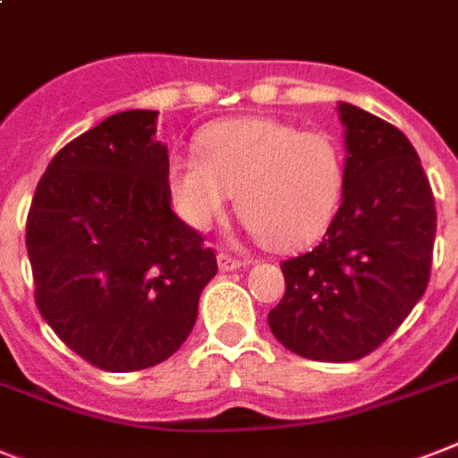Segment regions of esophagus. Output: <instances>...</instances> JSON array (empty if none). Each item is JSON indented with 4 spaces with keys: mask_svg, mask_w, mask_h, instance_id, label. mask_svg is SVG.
I'll use <instances>...</instances> for the list:
<instances>
[{
    "mask_svg": "<svg viewBox=\"0 0 458 458\" xmlns=\"http://www.w3.org/2000/svg\"><path fill=\"white\" fill-rule=\"evenodd\" d=\"M247 261H240V259H233L228 254H218V267H221L223 273H230V270H237V267H244Z\"/></svg>",
    "mask_w": 458,
    "mask_h": 458,
    "instance_id": "1",
    "label": "esophagus"
}]
</instances>
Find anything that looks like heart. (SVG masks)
Returning a JSON list of instances; mask_svg holds the SVG:
<instances>
[{
  "label": "heart",
  "instance_id": "1",
  "mask_svg": "<svg viewBox=\"0 0 458 458\" xmlns=\"http://www.w3.org/2000/svg\"><path fill=\"white\" fill-rule=\"evenodd\" d=\"M199 155L176 152L166 181L178 214L197 230L240 218L270 249L292 251L327 230L344 192V157L329 136L270 117L216 122L199 133Z\"/></svg>",
  "mask_w": 458,
  "mask_h": 458
}]
</instances>
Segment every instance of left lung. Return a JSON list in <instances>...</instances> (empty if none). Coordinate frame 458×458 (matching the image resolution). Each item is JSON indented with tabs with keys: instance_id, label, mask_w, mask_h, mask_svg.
I'll return each instance as SVG.
<instances>
[{
	"instance_id": "8db88e82",
	"label": "left lung",
	"mask_w": 458,
	"mask_h": 458,
	"mask_svg": "<svg viewBox=\"0 0 458 458\" xmlns=\"http://www.w3.org/2000/svg\"><path fill=\"white\" fill-rule=\"evenodd\" d=\"M344 195L325 237L282 263L287 292L267 313L287 351L351 362L384 344L428 287L435 199L421 159L400 129L351 103Z\"/></svg>"
}]
</instances>
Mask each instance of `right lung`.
<instances>
[{
	"label": "right lung",
	"instance_id": "add662e5",
	"mask_svg": "<svg viewBox=\"0 0 458 458\" xmlns=\"http://www.w3.org/2000/svg\"><path fill=\"white\" fill-rule=\"evenodd\" d=\"M157 110H126L63 150L37 183L28 244L35 303L80 358L139 371L181 348L216 254L171 211Z\"/></svg>",
	"mask_w": 458,
	"mask_h": 458
}]
</instances>
